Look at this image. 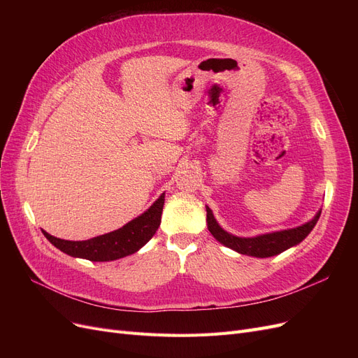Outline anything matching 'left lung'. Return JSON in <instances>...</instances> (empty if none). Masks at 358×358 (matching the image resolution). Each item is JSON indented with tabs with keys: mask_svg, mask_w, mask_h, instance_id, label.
Segmentation results:
<instances>
[{
	"mask_svg": "<svg viewBox=\"0 0 358 358\" xmlns=\"http://www.w3.org/2000/svg\"><path fill=\"white\" fill-rule=\"evenodd\" d=\"M206 212H208V215H206L208 229L216 241L242 255L257 257V258L273 257L287 251V249L292 246L299 245L312 231V229L318 222L320 215H321V210H318L317 215L313 216L310 221L301 224L299 227H294V229L264 233L254 237H241V236H234L229 231H225L218 224V221L215 220L213 212L210 210L209 206H206Z\"/></svg>",
	"mask_w": 358,
	"mask_h": 358,
	"instance_id": "1",
	"label": "left lung"
}]
</instances>
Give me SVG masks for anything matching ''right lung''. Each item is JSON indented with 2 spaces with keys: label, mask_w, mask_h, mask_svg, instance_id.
I'll list each match as a JSON object with an SVG mask.
<instances>
[{
  "label": "right lung",
  "mask_w": 358,
  "mask_h": 358,
  "mask_svg": "<svg viewBox=\"0 0 358 358\" xmlns=\"http://www.w3.org/2000/svg\"><path fill=\"white\" fill-rule=\"evenodd\" d=\"M164 199L166 192H162L152 206L142 215H138L137 218L127 222L121 229L92 237L90 241L73 242L58 239V237H53L46 231H43V234L53 246L70 257L85 258L90 262H113V259L137 252L140 248H143L152 239L161 224Z\"/></svg>",
  "instance_id": "obj_1"
}]
</instances>
